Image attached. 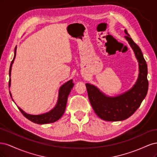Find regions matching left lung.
<instances>
[{"label": "left lung", "instance_id": "obj_1", "mask_svg": "<svg viewBox=\"0 0 157 157\" xmlns=\"http://www.w3.org/2000/svg\"><path fill=\"white\" fill-rule=\"evenodd\" d=\"M125 39L134 50L139 63V76L136 84L128 91L115 97L107 96L97 87L86 84L89 100L94 111L102 120L124 121L132 116L138 109L148 90L147 65L140 47L131 39L127 31Z\"/></svg>", "mask_w": 157, "mask_h": 157}]
</instances>
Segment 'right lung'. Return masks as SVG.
Listing matches in <instances>:
<instances>
[{
    "instance_id": "1",
    "label": "right lung",
    "mask_w": 157,
    "mask_h": 157,
    "mask_svg": "<svg viewBox=\"0 0 157 157\" xmlns=\"http://www.w3.org/2000/svg\"><path fill=\"white\" fill-rule=\"evenodd\" d=\"M16 49L17 47L16 46L15 51H14V56L13 60L12 61V63L10 64V71H9V76H11V70H12V66L13 63L14 59L16 58ZM11 84V79L9 80V87L10 86ZM74 86V84L73 82V80H70L67 82L63 84L61 86L59 90V96H58V99L56 106L52 109L49 112H47L44 114H41V115H30V114H27L25 112L23 111L21 108L19 107V110L21 111V113L23 114V115L25 117H26L27 119H29L31 122L36 123V124H48V123H52L59 120V118L62 117L63 113L65 112L66 105H67V98L69 96V94L71 92V89L73 88ZM10 96L12 98V94L10 92Z\"/></svg>"
}]
</instances>
